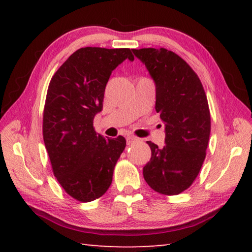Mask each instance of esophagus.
<instances>
[{
    "mask_svg": "<svg viewBox=\"0 0 252 252\" xmlns=\"http://www.w3.org/2000/svg\"><path fill=\"white\" fill-rule=\"evenodd\" d=\"M135 140H136L135 136H133V135H127V136H126V144H127V146H130V144L133 143V142L135 141Z\"/></svg>",
    "mask_w": 252,
    "mask_h": 252,
    "instance_id": "1",
    "label": "esophagus"
}]
</instances>
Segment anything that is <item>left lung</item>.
<instances>
[{
	"label": "left lung",
	"instance_id": "1",
	"mask_svg": "<svg viewBox=\"0 0 252 252\" xmlns=\"http://www.w3.org/2000/svg\"><path fill=\"white\" fill-rule=\"evenodd\" d=\"M156 84V111L165 123V144L148 141L144 180L157 192L181 193L198 177L210 136V111L202 83L190 65L167 49L132 50Z\"/></svg>",
	"mask_w": 252,
	"mask_h": 252
}]
</instances>
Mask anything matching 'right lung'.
<instances>
[{
	"mask_svg": "<svg viewBox=\"0 0 252 252\" xmlns=\"http://www.w3.org/2000/svg\"><path fill=\"white\" fill-rule=\"evenodd\" d=\"M130 49L82 48L51 79L43 112V140L55 178L67 194L82 202L103 195L126 148V139L96 133L93 119L103 108L105 85Z\"/></svg>",
	"mask_w": 252,
	"mask_h": 252,
	"instance_id": "add662e5",
	"label": "right lung"
}]
</instances>
